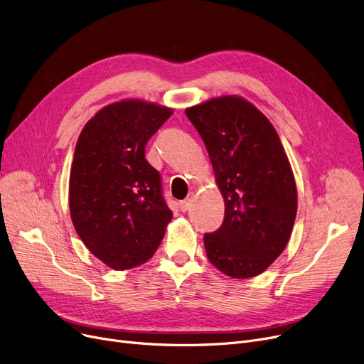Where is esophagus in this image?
<instances>
[{
    "label": "esophagus",
    "mask_w": 364,
    "mask_h": 364,
    "mask_svg": "<svg viewBox=\"0 0 364 364\" xmlns=\"http://www.w3.org/2000/svg\"><path fill=\"white\" fill-rule=\"evenodd\" d=\"M193 199H195V195L193 193H190L184 200H181L180 202V209L183 213H186V211H188L190 208H192V203H193Z\"/></svg>",
    "instance_id": "34e87169"
}]
</instances>
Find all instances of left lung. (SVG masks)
Wrapping results in <instances>:
<instances>
[{"label":"left lung","instance_id":"obj_1","mask_svg":"<svg viewBox=\"0 0 364 364\" xmlns=\"http://www.w3.org/2000/svg\"><path fill=\"white\" fill-rule=\"evenodd\" d=\"M211 159L224 221L203 237L206 257L233 279L261 274L284 251L296 217V184L279 134L251 102L221 95L186 109Z\"/></svg>","mask_w":364,"mask_h":364}]
</instances>
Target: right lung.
Returning a JSON list of instances; mask_svg holds the SVG:
<instances>
[{
	"mask_svg": "<svg viewBox=\"0 0 364 364\" xmlns=\"http://www.w3.org/2000/svg\"><path fill=\"white\" fill-rule=\"evenodd\" d=\"M174 113L125 99L100 109L76 141L69 178V211L88 251L114 270L141 265L156 252L172 218L161 176L144 146Z\"/></svg>",
	"mask_w": 364,
	"mask_h": 364,
	"instance_id": "obj_1",
	"label": "right lung"
}]
</instances>
